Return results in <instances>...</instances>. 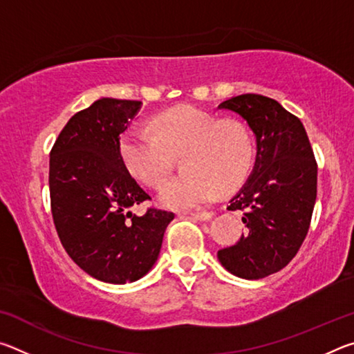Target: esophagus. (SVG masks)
<instances>
[{
    "instance_id": "obj_1",
    "label": "esophagus",
    "mask_w": 354,
    "mask_h": 354,
    "mask_svg": "<svg viewBox=\"0 0 354 354\" xmlns=\"http://www.w3.org/2000/svg\"><path fill=\"white\" fill-rule=\"evenodd\" d=\"M214 212H190V217L195 218V220H201V221H206V220H211L212 218Z\"/></svg>"
}]
</instances>
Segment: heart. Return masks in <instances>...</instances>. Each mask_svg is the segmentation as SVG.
I'll return each instance as SVG.
<instances>
[{
    "mask_svg": "<svg viewBox=\"0 0 354 354\" xmlns=\"http://www.w3.org/2000/svg\"><path fill=\"white\" fill-rule=\"evenodd\" d=\"M149 128L124 131L118 151L131 175L153 189L164 184L171 171L173 156L179 154L184 170L160 194L169 207L201 206L218 190H236L253 165V139L239 120H217L198 107L178 106L154 115Z\"/></svg>",
    "mask_w": 354,
    "mask_h": 354,
    "instance_id": "heart-1",
    "label": "heart"
}]
</instances>
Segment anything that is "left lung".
<instances>
[{
	"instance_id": "obj_1",
	"label": "left lung",
	"mask_w": 354,
	"mask_h": 354,
	"mask_svg": "<svg viewBox=\"0 0 354 354\" xmlns=\"http://www.w3.org/2000/svg\"><path fill=\"white\" fill-rule=\"evenodd\" d=\"M218 107L248 123L257 156L253 175L227 206L243 212L248 230L217 256L236 277L261 279L284 268L306 239L317 198V160L303 123L278 101L245 93Z\"/></svg>"
}]
</instances>
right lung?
I'll list each match as a JSON object with an SVG mask.
<instances>
[{
    "label": "right lung",
    "mask_w": 354,
    "mask_h": 354,
    "mask_svg": "<svg viewBox=\"0 0 354 354\" xmlns=\"http://www.w3.org/2000/svg\"><path fill=\"white\" fill-rule=\"evenodd\" d=\"M140 101L101 98L68 120L50 153L51 214L62 247L77 267L104 283L148 273L175 214L129 207L151 201L124 167L120 134Z\"/></svg>",
    "instance_id": "add662e5"
}]
</instances>
